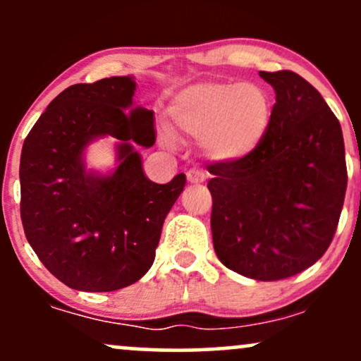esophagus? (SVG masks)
Returning a JSON list of instances; mask_svg holds the SVG:
<instances>
[{
    "instance_id": "obj_1",
    "label": "esophagus",
    "mask_w": 361,
    "mask_h": 361,
    "mask_svg": "<svg viewBox=\"0 0 361 361\" xmlns=\"http://www.w3.org/2000/svg\"><path fill=\"white\" fill-rule=\"evenodd\" d=\"M186 178H188L190 183H204L205 181V173L200 171V169H190L188 173H186Z\"/></svg>"
}]
</instances>
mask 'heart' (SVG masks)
<instances>
[{
    "label": "heart",
    "mask_w": 361,
    "mask_h": 361,
    "mask_svg": "<svg viewBox=\"0 0 361 361\" xmlns=\"http://www.w3.org/2000/svg\"><path fill=\"white\" fill-rule=\"evenodd\" d=\"M169 114L178 130L202 137L210 159L233 163L250 156L264 139L271 102L256 82L204 81L181 90Z\"/></svg>",
    "instance_id": "b5f03b06"
}]
</instances>
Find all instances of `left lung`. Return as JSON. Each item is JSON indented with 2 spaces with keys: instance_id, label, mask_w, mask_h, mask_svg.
<instances>
[{
  "instance_id": "8db88e82",
  "label": "left lung",
  "mask_w": 361,
  "mask_h": 361,
  "mask_svg": "<svg viewBox=\"0 0 361 361\" xmlns=\"http://www.w3.org/2000/svg\"><path fill=\"white\" fill-rule=\"evenodd\" d=\"M275 90L267 135L250 156L212 163V238L229 270L261 281L304 271L324 255L348 173L336 115L297 73L259 71Z\"/></svg>"
}]
</instances>
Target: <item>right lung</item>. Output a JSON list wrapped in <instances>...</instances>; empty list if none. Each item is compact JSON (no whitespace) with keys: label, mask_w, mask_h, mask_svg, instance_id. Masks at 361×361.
<instances>
[{"label":"right lung","mask_w":361,"mask_h":361,"mask_svg":"<svg viewBox=\"0 0 361 361\" xmlns=\"http://www.w3.org/2000/svg\"><path fill=\"white\" fill-rule=\"evenodd\" d=\"M134 91L130 76L69 86L23 142L25 235L44 267L71 288L111 292L146 275L164 219L185 188L183 173L166 185L144 175L134 146L154 144V117L130 109ZM105 135L119 139V166L111 176L86 173L82 151Z\"/></svg>","instance_id":"add662e5"}]
</instances>
